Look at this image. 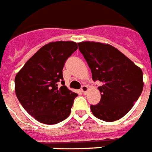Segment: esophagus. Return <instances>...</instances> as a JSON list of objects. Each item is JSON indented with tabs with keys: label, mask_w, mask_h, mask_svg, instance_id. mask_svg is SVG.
Instances as JSON below:
<instances>
[{
	"label": "esophagus",
	"mask_w": 152,
	"mask_h": 152,
	"mask_svg": "<svg viewBox=\"0 0 152 152\" xmlns=\"http://www.w3.org/2000/svg\"><path fill=\"white\" fill-rule=\"evenodd\" d=\"M81 91L83 92V94H86V92L88 91V86L86 85H83L82 87H81Z\"/></svg>",
	"instance_id": "1"
}]
</instances>
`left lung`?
Listing matches in <instances>:
<instances>
[{"mask_svg":"<svg viewBox=\"0 0 152 152\" xmlns=\"http://www.w3.org/2000/svg\"><path fill=\"white\" fill-rule=\"evenodd\" d=\"M94 81H100L99 104L90 106L94 116L112 122L126 115L143 90V72L118 49L95 42L78 43Z\"/></svg>","mask_w":152,"mask_h":152,"instance_id":"8db88e82","label":"left lung"}]
</instances>
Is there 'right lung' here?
Segmentation results:
<instances>
[{
    "label": "right lung",
    "mask_w": 152,
    "mask_h": 152,
    "mask_svg": "<svg viewBox=\"0 0 152 152\" xmlns=\"http://www.w3.org/2000/svg\"><path fill=\"white\" fill-rule=\"evenodd\" d=\"M77 48V44L70 41L48 43L29 58L15 76L18 99L38 121L55 124L69 116L78 94L65 86L62 69Z\"/></svg>",
    "instance_id": "obj_1"
}]
</instances>
